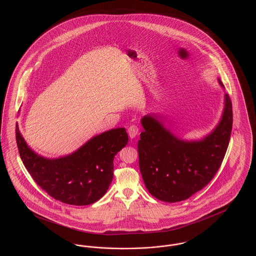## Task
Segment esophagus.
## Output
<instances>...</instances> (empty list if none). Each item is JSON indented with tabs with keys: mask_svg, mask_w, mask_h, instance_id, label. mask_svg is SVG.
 Here are the masks:
<instances>
[{
	"mask_svg": "<svg viewBox=\"0 0 256 256\" xmlns=\"http://www.w3.org/2000/svg\"><path fill=\"white\" fill-rule=\"evenodd\" d=\"M128 135H130V139H134L137 136L138 132H139V128L136 126H130L128 128Z\"/></svg>",
	"mask_w": 256,
	"mask_h": 256,
	"instance_id": "34e87169",
	"label": "esophagus"
}]
</instances>
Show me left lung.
Returning <instances> with one entry per match:
<instances>
[{
    "instance_id": "obj_1",
    "label": "left lung",
    "mask_w": 256,
    "mask_h": 256,
    "mask_svg": "<svg viewBox=\"0 0 256 256\" xmlns=\"http://www.w3.org/2000/svg\"><path fill=\"white\" fill-rule=\"evenodd\" d=\"M218 82L224 89L219 78ZM165 122L166 116L160 113L141 119L144 130L138 141L139 168L152 195L178 202L202 190L219 170L232 134V100L224 93L219 122L200 139L180 137Z\"/></svg>"
}]
</instances>
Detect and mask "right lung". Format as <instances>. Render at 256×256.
<instances>
[{"instance_id":"right-lung-1","label":"right lung","mask_w":256,"mask_h":256,"mask_svg":"<svg viewBox=\"0 0 256 256\" xmlns=\"http://www.w3.org/2000/svg\"><path fill=\"white\" fill-rule=\"evenodd\" d=\"M16 141L26 169L54 198L72 206H88L104 195L113 178L114 156L128 142L126 128L97 134L73 152L48 158L28 146L16 122Z\"/></svg>"}]
</instances>
